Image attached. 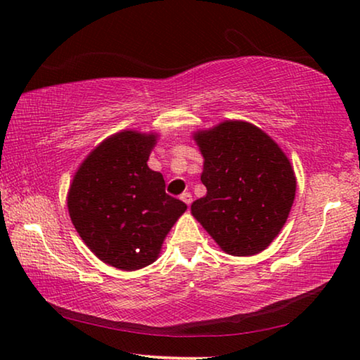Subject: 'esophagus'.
<instances>
[{
    "instance_id": "obj_1",
    "label": "esophagus",
    "mask_w": 360,
    "mask_h": 360,
    "mask_svg": "<svg viewBox=\"0 0 360 360\" xmlns=\"http://www.w3.org/2000/svg\"><path fill=\"white\" fill-rule=\"evenodd\" d=\"M181 200H182V202H184L186 205L191 206V203H192V193H191V192H184V193L181 195Z\"/></svg>"
}]
</instances>
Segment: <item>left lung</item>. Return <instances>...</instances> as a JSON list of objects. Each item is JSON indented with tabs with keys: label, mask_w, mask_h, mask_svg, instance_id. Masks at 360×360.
<instances>
[{
	"label": "left lung",
	"mask_w": 360,
	"mask_h": 360,
	"mask_svg": "<svg viewBox=\"0 0 360 360\" xmlns=\"http://www.w3.org/2000/svg\"><path fill=\"white\" fill-rule=\"evenodd\" d=\"M195 141L205 157L206 197L192 214L231 255H252L270 245L295 197V176L278 144L248 122L227 120Z\"/></svg>",
	"instance_id": "1"
}]
</instances>
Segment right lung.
Returning a JSON list of instances; mask_svg holds the SVG:
<instances>
[{
	"instance_id": "right-lung-1",
	"label": "right lung",
	"mask_w": 360,
	"mask_h": 360,
	"mask_svg": "<svg viewBox=\"0 0 360 360\" xmlns=\"http://www.w3.org/2000/svg\"><path fill=\"white\" fill-rule=\"evenodd\" d=\"M155 135L120 131L85 158L72 179L68 211L96 257L120 270L152 264L187 205L165 192L148 167Z\"/></svg>"
}]
</instances>
